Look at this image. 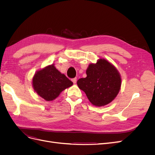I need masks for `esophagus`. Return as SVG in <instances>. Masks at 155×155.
<instances>
[{
	"mask_svg": "<svg viewBox=\"0 0 155 155\" xmlns=\"http://www.w3.org/2000/svg\"><path fill=\"white\" fill-rule=\"evenodd\" d=\"M72 82H73L74 84L76 83V82H77V78H73V79H72Z\"/></svg>",
	"mask_w": 155,
	"mask_h": 155,
	"instance_id": "34e87169",
	"label": "esophagus"
}]
</instances>
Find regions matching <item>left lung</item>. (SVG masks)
<instances>
[{
  "instance_id": "obj_1",
  "label": "left lung",
  "mask_w": 155,
  "mask_h": 155,
  "mask_svg": "<svg viewBox=\"0 0 155 155\" xmlns=\"http://www.w3.org/2000/svg\"><path fill=\"white\" fill-rule=\"evenodd\" d=\"M86 74L87 77L78 79L77 84L92 105L105 106L114 100L120 90L121 79L113 64L100 59L88 65Z\"/></svg>"
}]
</instances>
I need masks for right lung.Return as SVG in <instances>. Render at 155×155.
Here are the masks:
<instances>
[{
	"label": "right lung",
	"instance_id": "1",
	"mask_svg": "<svg viewBox=\"0 0 155 155\" xmlns=\"http://www.w3.org/2000/svg\"><path fill=\"white\" fill-rule=\"evenodd\" d=\"M73 83L54 66L48 65L37 71L32 79V86L35 92L46 101H53L64 89Z\"/></svg>",
	"mask_w": 155,
	"mask_h": 155
}]
</instances>
